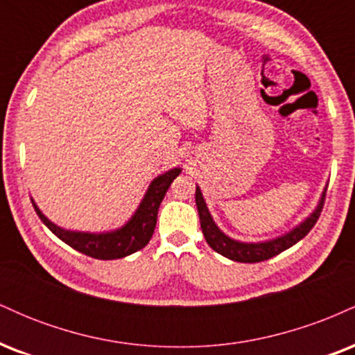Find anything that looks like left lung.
<instances>
[{
    "label": "left lung",
    "instance_id": "1",
    "mask_svg": "<svg viewBox=\"0 0 355 355\" xmlns=\"http://www.w3.org/2000/svg\"><path fill=\"white\" fill-rule=\"evenodd\" d=\"M324 198H325V193L322 195L319 205H317V209L313 210L311 217L304 220L299 227H295V229L288 232V234L282 235V237H277L274 240H268V242L243 243L227 237L223 232H220L218 227L215 225L214 220H211V215L209 209H207L200 189L197 187V190H195V202H197L198 217H200V227L207 243H209L215 252H218L220 255L227 257V259L230 260H235V262H243V263L263 262V260H268L272 259V257L279 255L280 252L287 250L288 247L295 245L299 240H302L305 235L312 230V227L315 225L317 220H319L322 207H324Z\"/></svg>",
    "mask_w": 355,
    "mask_h": 355
}]
</instances>
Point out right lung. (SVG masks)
Instances as JSON below:
<instances>
[{
  "label": "right lung",
  "mask_w": 355,
  "mask_h": 355,
  "mask_svg": "<svg viewBox=\"0 0 355 355\" xmlns=\"http://www.w3.org/2000/svg\"><path fill=\"white\" fill-rule=\"evenodd\" d=\"M180 168H172L170 172L155 178L152 185L146 190V195L144 200H141L140 207L137 209L135 215L128 220V223H125L121 229L115 232H108V234H85V232L60 229L58 225H55V223L44 217L33 200L31 202H33L36 214L42 218L44 225L71 248L98 260L121 259V257L140 250V248H144L150 242L155 225H157L158 207L164 200L170 183L175 180V177L180 175Z\"/></svg>",
  "instance_id": "obj_1"
}]
</instances>
